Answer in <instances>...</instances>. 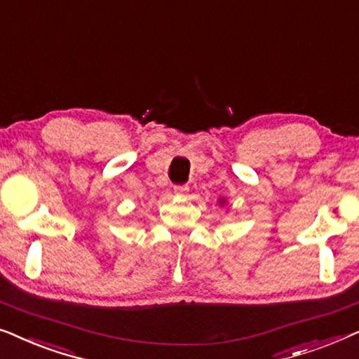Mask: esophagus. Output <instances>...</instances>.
<instances>
[{"label":"esophagus","mask_w":359,"mask_h":359,"mask_svg":"<svg viewBox=\"0 0 359 359\" xmlns=\"http://www.w3.org/2000/svg\"><path fill=\"white\" fill-rule=\"evenodd\" d=\"M173 189L176 194H186L189 191V186L188 184H175Z\"/></svg>","instance_id":"1"}]
</instances>
